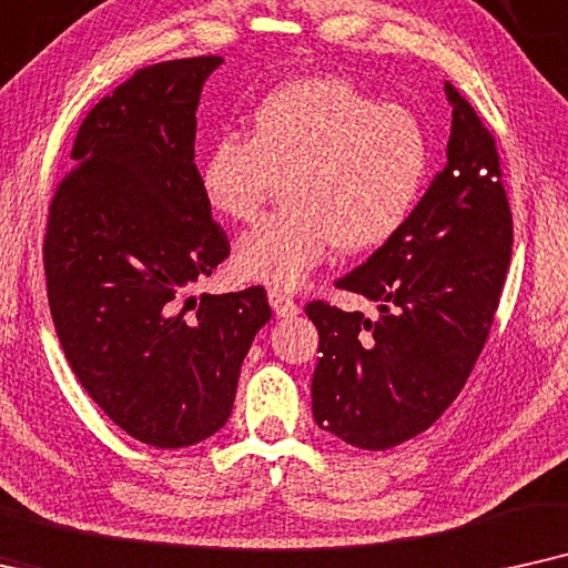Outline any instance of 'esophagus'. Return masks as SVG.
<instances>
[{
  "instance_id": "esophagus-1",
  "label": "esophagus",
  "mask_w": 568,
  "mask_h": 568,
  "mask_svg": "<svg viewBox=\"0 0 568 568\" xmlns=\"http://www.w3.org/2000/svg\"><path fill=\"white\" fill-rule=\"evenodd\" d=\"M267 298H270L272 312H275V316H280V320H288V316L301 314V306H298L296 301H293L291 296H285L283 291L272 288V291L267 293Z\"/></svg>"
}]
</instances>
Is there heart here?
Segmentation results:
<instances>
[{
	"instance_id": "heart-1",
	"label": "heart",
	"mask_w": 568,
	"mask_h": 568,
	"mask_svg": "<svg viewBox=\"0 0 568 568\" xmlns=\"http://www.w3.org/2000/svg\"><path fill=\"white\" fill-rule=\"evenodd\" d=\"M415 113L382 105L343 78L285 82L248 113V138L225 132L200 161L207 207L254 221L277 181L285 207L239 239L241 277L296 291L335 244L368 252L397 236L428 176Z\"/></svg>"
}]
</instances>
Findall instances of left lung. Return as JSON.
Returning a JSON list of instances; mask_svg holds the SVG:
<instances>
[{"label":"left lung","mask_w":568,"mask_h":568,"mask_svg":"<svg viewBox=\"0 0 568 568\" xmlns=\"http://www.w3.org/2000/svg\"><path fill=\"white\" fill-rule=\"evenodd\" d=\"M452 105L447 165L395 239L337 288L376 301L379 320L306 306L320 329L316 426L361 449H389L436 423L486 345L511 256V213L496 142L473 105Z\"/></svg>","instance_id":"1"}]
</instances>
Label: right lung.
<instances>
[{
    "label": "right lung",
    "instance_id": "right-lung-1",
    "mask_svg": "<svg viewBox=\"0 0 568 568\" xmlns=\"http://www.w3.org/2000/svg\"><path fill=\"white\" fill-rule=\"evenodd\" d=\"M221 57L145 67L82 121L49 213L43 267L59 343L95 405L158 449L231 418L264 288L181 298L229 256L194 165L196 105Z\"/></svg>",
    "mask_w": 568,
    "mask_h": 568
}]
</instances>
